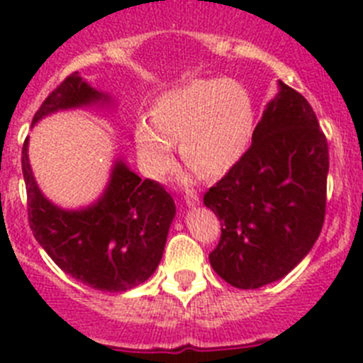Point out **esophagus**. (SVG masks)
<instances>
[{"instance_id":"obj_1","label":"esophagus","mask_w":363,"mask_h":363,"mask_svg":"<svg viewBox=\"0 0 363 363\" xmlns=\"http://www.w3.org/2000/svg\"><path fill=\"white\" fill-rule=\"evenodd\" d=\"M185 203H187L189 207H194V205L200 203V196H198V192L187 191V194H185Z\"/></svg>"}]
</instances>
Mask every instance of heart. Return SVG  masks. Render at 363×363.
<instances>
[{
	"label": "heart",
	"instance_id": "obj_1",
	"mask_svg": "<svg viewBox=\"0 0 363 363\" xmlns=\"http://www.w3.org/2000/svg\"><path fill=\"white\" fill-rule=\"evenodd\" d=\"M255 105L245 86L233 79H194L160 96L150 120L134 127L143 171L162 178L172 163V143L179 156L203 176H220L238 162L251 143Z\"/></svg>",
	"mask_w": 363,
	"mask_h": 363
}]
</instances>
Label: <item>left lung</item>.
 Instances as JSON below:
<instances>
[{"label":"left lung","mask_w":363,"mask_h":363,"mask_svg":"<svg viewBox=\"0 0 363 363\" xmlns=\"http://www.w3.org/2000/svg\"><path fill=\"white\" fill-rule=\"evenodd\" d=\"M327 172L329 147L313 107L280 82L251 147L203 194L221 221L209 255L218 277L238 289H258L293 271L322 230Z\"/></svg>","instance_id":"obj_1"}]
</instances>
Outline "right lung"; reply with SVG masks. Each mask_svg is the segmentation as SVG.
I'll return each instance as SVG.
<instances>
[{
	"label": "right lung",
	"instance_id": "1",
	"mask_svg": "<svg viewBox=\"0 0 363 363\" xmlns=\"http://www.w3.org/2000/svg\"><path fill=\"white\" fill-rule=\"evenodd\" d=\"M98 99L107 98L72 72L45 98L32 123L60 108ZM21 169L32 234L54 264L74 280L92 289L120 293L143 284L156 271L176 213L174 201L162 184L142 179L118 162L98 203L83 211H62L41 194L34 182L27 140Z\"/></svg>",
	"mask_w": 363,
	"mask_h": 363
}]
</instances>
